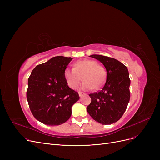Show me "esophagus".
Masks as SVG:
<instances>
[{
    "instance_id": "esophagus-1",
    "label": "esophagus",
    "mask_w": 160,
    "mask_h": 160,
    "mask_svg": "<svg viewBox=\"0 0 160 160\" xmlns=\"http://www.w3.org/2000/svg\"><path fill=\"white\" fill-rule=\"evenodd\" d=\"M78 95H79V97H82V95H85V94H84V93H78Z\"/></svg>"
}]
</instances>
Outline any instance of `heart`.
I'll return each instance as SVG.
<instances>
[{
	"label": "heart",
	"mask_w": 160,
	"mask_h": 160,
	"mask_svg": "<svg viewBox=\"0 0 160 160\" xmlns=\"http://www.w3.org/2000/svg\"><path fill=\"white\" fill-rule=\"evenodd\" d=\"M82 75L84 80L81 86L82 90H91L94 88H100L106 81L104 69L98 65L95 60L77 61L74 63V67H67L64 71V77L67 84L71 89H75L78 86Z\"/></svg>",
	"instance_id": "1"
}]
</instances>
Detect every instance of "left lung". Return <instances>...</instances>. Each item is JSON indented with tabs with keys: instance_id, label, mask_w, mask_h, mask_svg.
<instances>
[{
	"instance_id": "obj_1",
	"label": "left lung",
	"mask_w": 160,
	"mask_h": 160,
	"mask_svg": "<svg viewBox=\"0 0 160 160\" xmlns=\"http://www.w3.org/2000/svg\"><path fill=\"white\" fill-rule=\"evenodd\" d=\"M89 56L104 65L107 76L102 89L89 95L91 102L87 107V111L97 122L104 125L111 124L121 119L129 102L128 70L116 59L98 54Z\"/></svg>"
}]
</instances>
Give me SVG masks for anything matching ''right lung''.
Returning a JSON list of instances; mask_svg holds the SVG:
<instances>
[{
  "label": "right lung",
  "mask_w": 160,
  "mask_h": 160,
  "mask_svg": "<svg viewBox=\"0 0 160 160\" xmlns=\"http://www.w3.org/2000/svg\"><path fill=\"white\" fill-rule=\"evenodd\" d=\"M72 58L58 56L37 65L28 80L27 98L35 118L46 125H60L71 117L80 97L71 89L64 71Z\"/></svg>",
  "instance_id": "1"
}]
</instances>
